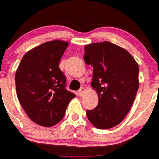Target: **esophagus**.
Segmentation results:
<instances>
[{
    "label": "esophagus",
    "mask_w": 159,
    "mask_h": 159,
    "mask_svg": "<svg viewBox=\"0 0 159 159\" xmlns=\"http://www.w3.org/2000/svg\"><path fill=\"white\" fill-rule=\"evenodd\" d=\"M84 92H85V88H84V87H81L79 91H78V95H79L80 96H82L84 94Z\"/></svg>",
    "instance_id": "esophagus-1"
}]
</instances>
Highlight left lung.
I'll return each instance as SVG.
<instances>
[{
	"label": "left lung",
	"instance_id": "8db88e82",
	"mask_svg": "<svg viewBox=\"0 0 159 159\" xmlns=\"http://www.w3.org/2000/svg\"><path fill=\"white\" fill-rule=\"evenodd\" d=\"M84 60L94 68L91 86L99 103L86 110L89 121L99 129H109L124 119L139 88V66L125 49L109 42L85 46Z\"/></svg>",
	"mask_w": 159,
	"mask_h": 159
}]
</instances>
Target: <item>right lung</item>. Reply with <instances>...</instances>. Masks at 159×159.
I'll return each instance as SVG.
<instances>
[{"label":"right lung","mask_w":159,"mask_h":159,"mask_svg":"<svg viewBox=\"0 0 159 159\" xmlns=\"http://www.w3.org/2000/svg\"><path fill=\"white\" fill-rule=\"evenodd\" d=\"M68 43L51 41L26 53L15 74L19 103L33 122L52 126L63 119L76 97L66 89V76L59 68Z\"/></svg>","instance_id":"add662e5"}]
</instances>
